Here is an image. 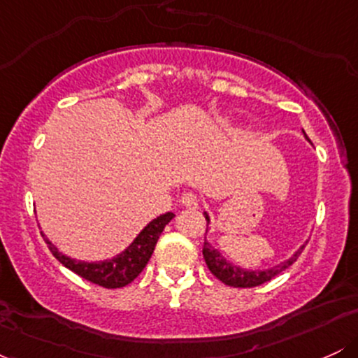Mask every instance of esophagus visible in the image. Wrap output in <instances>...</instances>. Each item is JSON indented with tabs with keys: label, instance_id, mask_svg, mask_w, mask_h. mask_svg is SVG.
I'll return each instance as SVG.
<instances>
[{
	"label": "esophagus",
	"instance_id": "obj_1",
	"mask_svg": "<svg viewBox=\"0 0 358 358\" xmlns=\"http://www.w3.org/2000/svg\"><path fill=\"white\" fill-rule=\"evenodd\" d=\"M200 203V199L195 193H185L182 196V205L185 208H196Z\"/></svg>",
	"mask_w": 358,
	"mask_h": 358
}]
</instances>
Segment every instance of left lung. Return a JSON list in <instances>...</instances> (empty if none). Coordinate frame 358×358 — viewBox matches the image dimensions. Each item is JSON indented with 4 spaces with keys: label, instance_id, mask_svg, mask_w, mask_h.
I'll use <instances>...</instances> for the list:
<instances>
[{
    "label": "left lung",
    "instance_id": "8db88e82",
    "mask_svg": "<svg viewBox=\"0 0 358 358\" xmlns=\"http://www.w3.org/2000/svg\"><path fill=\"white\" fill-rule=\"evenodd\" d=\"M205 220H210L208 215L205 213ZM305 248V245H303ZM303 248L294 254L293 257L287 259L286 262L282 264L274 266V268L266 269V271H244L237 266L231 264L229 261H225L224 256L219 252L217 249H213L207 241L203 242V259L207 262V268L210 273L215 276L219 281L224 282L227 286H234V287H256L264 285V282L271 281L273 278H276L279 273L289 268L294 261H296L299 254L303 252Z\"/></svg>",
    "mask_w": 358,
    "mask_h": 358
}]
</instances>
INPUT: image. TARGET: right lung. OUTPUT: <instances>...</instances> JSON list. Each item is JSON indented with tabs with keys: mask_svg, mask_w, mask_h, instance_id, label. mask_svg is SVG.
Returning a JSON list of instances; mask_svg holds the SVG:
<instances>
[{
	"mask_svg": "<svg viewBox=\"0 0 358 358\" xmlns=\"http://www.w3.org/2000/svg\"><path fill=\"white\" fill-rule=\"evenodd\" d=\"M173 217L175 213L168 212L159 215L158 219L151 220L124 252L104 262L76 261V259H71L59 252L50 241L45 239V242H47L50 252L57 257V261L62 262L67 269H71L72 273H76L77 276L84 278L85 281L94 282L97 286L116 289V287H124L129 282H133L141 274V271L145 269L148 261H150L151 254H153L155 245L159 236H162L163 229Z\"/></svg>",
	"mask_w": 358,
	"mask_h": 358,
	"instance_id": "add662e5",
	"label": "right lung"
}]
</instances>
